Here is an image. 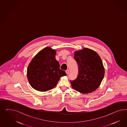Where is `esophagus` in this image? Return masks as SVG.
Returning <instances> with one entry per match:
<instances>
[{
	"mask_svg": "<svg viewBox=\"0 0 127 127\" xmlns=\"http://www.w3.org/2000/svg\"><path fill=\"white\" fill-rule=\"evenodd\" d=\"M65 72H66V74L68 75V74L69 73V70H66Z\"/></svg>",
	"mask_w": 127,
	"mask_h": 127,
	"instance_id": "esophagus-1",
	"label": "esophagus"
}]
</instances>
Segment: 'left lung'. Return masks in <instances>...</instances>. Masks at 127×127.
<instances>
[{"label":"left lung","instance_id":"obj_1","mask_svg":"<svg viewBox=\"0 0 127 127\" xmlns=\"http://www.w3.org/2000/svg\"><path fill=\"white\" fill-rule=\"evenodd\" d=\"M74 59L77 62L79 73L75 80L70 81L72 88L82 94L93 92L104 78L105 70L101 58L94 50L85 48L75 51Z\"/></svg>","mask_w":127,"mask_h":127}]
</instances>
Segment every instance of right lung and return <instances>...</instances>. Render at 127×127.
Segmentation results:
<instances>
[{
	"mask_svg": "<svg viewBox=\"0 0 127 127\" xmlns=\"http://www.w3.org/2000/svg\"><path fill=\"white\" fill-rule=\"evenodd\" d=\"M56 54L55 50L47 47L39 51L29 63L27 79L35 90L46 92L54 89L60 78L66 75L65 71L60 69Z\"/></svg>",
	"mask_w": 127,
	"mask_h": 127,
	"instance_id": "1",
	"label": "right lung"
}]
</instances>
